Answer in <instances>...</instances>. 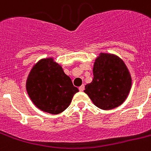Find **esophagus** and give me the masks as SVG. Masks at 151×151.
Masks as SVG:
<instances>
[{"mask_svg": "<svg viewBox=\"0 0 151 151\" xmlns=\"http://www.w3.org/2000/svg\"><path fill=\"white\" fill-rule=\"evenodd\" d=\"M84 89H85V86H84V85H82V86L79 87V90L81 91V92H82V91H83Z\"/></svg>", "mask_w": 151, "mask_h": 151, "instance_id": "34e87169", "label": "esophagus"}]
</instances>
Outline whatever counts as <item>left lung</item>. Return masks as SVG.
<instances>
[{"label":"left lung","instance_id":"1","mask_svg":"<svg viewBox=\"0 0 151 151\" xmlns=\"http://www.w3.org/2000/svg\"><path fill=\"white\" fill-rule=\"evenodd\" d=\"M93 79L86 86L93 103L109 110L124 103L132 86V78L125 63L114 55L101 53L93 65Z\"/></svg>","mask_w":151,"mask_h":151}]
</instances>
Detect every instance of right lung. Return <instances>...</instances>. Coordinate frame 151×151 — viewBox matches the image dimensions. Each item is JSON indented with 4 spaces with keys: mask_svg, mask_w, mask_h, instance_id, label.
<instances>
[{
    "mask_svg": "<svg viewBox=\"0 0 151 151\" xmlns=\"http://www.w3.org/2000/svg\"><path fill=\"white\" fill-rule=\"evenodd\" d=\"M26 88L38 109L50 114H59L67 109L78 88L54 59L44 58L32 68Z\"/></svg>",
    "mask_w": 151,
    "mask_h": 151,
    "instance_id": "add662e5",
    "label": "right lung"
}]
</instances>
